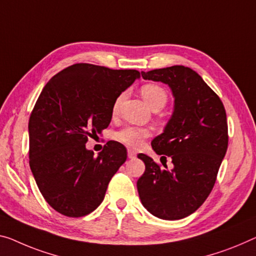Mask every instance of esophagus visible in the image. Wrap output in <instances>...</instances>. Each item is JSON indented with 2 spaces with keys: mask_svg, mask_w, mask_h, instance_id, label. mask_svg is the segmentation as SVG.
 <instances>
[{
  "mask_svg": "<svg viewBox=\"0 0 256 256\" xmlns=\"http://www.w3.org/2000/svg\"><path fill=\"white\" fill-rule=\"evenodd\" d=\"M128 158L129 159H135L136 158V152H134L132 150H128Z\"/></svg>",
  "mask_w": 256,
  "mask_h": 256,
  "instance_id": "esophagus-1",
  "label": "esophagus"
}]
</instances>
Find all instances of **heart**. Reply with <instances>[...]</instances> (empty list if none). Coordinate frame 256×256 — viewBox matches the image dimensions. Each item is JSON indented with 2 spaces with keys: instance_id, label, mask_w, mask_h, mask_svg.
I'll list each match as a JSON object with an SVG mask.
<instances>
[{
  "instance_id": "b5f03b06",
  "label": "heart",
  "mask_w": 256,
  "mask_h": 256,
  "mask_svg": "<svg viewBox=\"0 0 256 256\" xmlns=\"http://www.w3.org/2000/svg\"><path fill=\"white\" fill-rule=\"evenodd\" d=\"M140 95L146 102V104L153 110L156 108H162L167 102V92L156 84H145L140 89ZM124 95H120L116 98L113 104V112L116 113L119 110L121 100ZM151 132L148 128L134 127V126H127L116 132V140L122 142L124 144L132 148H140L143 144L144 140L150 136Z\"/></svg>"
}]
</instances>
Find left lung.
<instances>
[{
    "mask_svg": "<svg viewBox=\"0 0 256 256\" xmlns=\"http://www.w3.org/2000/svg\"><path fill=\"white\" fill-rule=\"evenodd\" d=\"M145 80L172 90L174 111L164 132L151 142L156 154L174 166L161 168L140 153L145 172L137 180L140 199L156 218L175 221L191 215L213 188L228 148V124L220 97L196 70L182 65L142 72Z\"/></svg>",
    "mask_w": 256,
    "mask_h": 256,
    "instance_id": "obj_1",
    "label": "left lung"
}]
</instances>
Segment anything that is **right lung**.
<instances>
[{
  "label": "right lung",
  "instance_id": "obj_1",
  "mask_svg": "<svg viewBox=\"0 0 256 256\" xmlns=\"http://www.w3.org/2000/svg\"><path fill=\"white\" fill-rule=\"evenodd\" d=\"M136 78V70L74 64L43 88L28 122L30 167L43 198L58 213L80 218L103 202L127 150L110 140L95 158L86 143L108 127L116 100Z\"/></svg>",
  "mask_w": 256,
  "mask_h": 256
}]
</instances>
